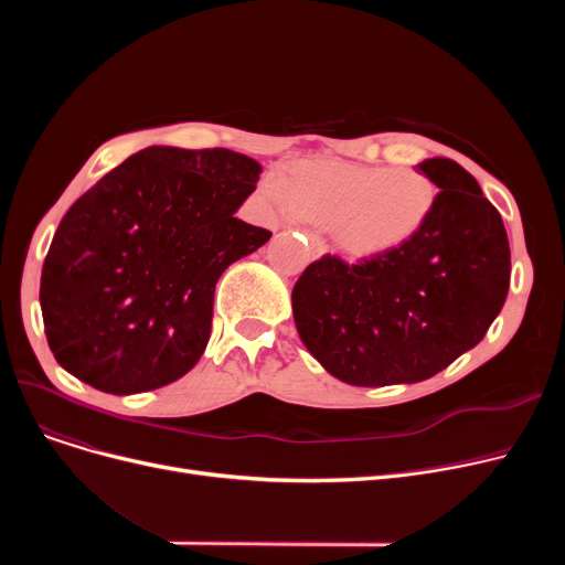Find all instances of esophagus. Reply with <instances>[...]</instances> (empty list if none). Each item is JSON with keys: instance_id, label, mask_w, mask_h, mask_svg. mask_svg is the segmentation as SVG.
Listing matches in <instances>:
<instances>
[{"instance_id": "34e87169", "label": "esophagus", "mask_w": 565, "mask_h": 565, "mask_svg": "<svg viewBox=\"0 0 565 565\" xmlns=\"http://www.w3.org/2000/svg\"><path fill=\"white\" fill-rule=\"evenodd\" d=\"M305 237H307V247H309V254L313 258H318L324 249H328V245H324L322 237L316 233V231H305Z\"/></svg>"}]
</instances>
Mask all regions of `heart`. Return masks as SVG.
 Masks as SVG:
<instances>
[{
  "label": "heart",
  "instance_id": "heart-1",
  "mask_svg": "<svg viewBox=\"0 0 565 565\" xmlns=\"http://www.w3.org/2000/svg\"><path fill=\"white\" fill-rule=\"evenodd\" d=\"M260 190L286 217L328 222L334 245L354 258L405 247L424 231L439 196L419 169L337 160H300L267 173Z\"/></svg>",
  "mask_w": 565,
  "mask_h": 565
}]
</instances>
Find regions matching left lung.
<instances>
[{
	"mask_svg": "<svg viewBox=\"0 0 565 565\" xmlns=\"http://www.w3.org/2000/svg\"><path fill=\"white\" fill-rule=\"evenodd\" d=\"M439 188L405 247L348 263L324 254L292 286L300 339L354 387L422 382L477 345L507 302L511 247L477 178L449 158L419 164Z\"/></svg>",
	"mask_w": 565,
	"mask_h": 565,
	"instance_id": "1",
	"label": "left lung"
}]
</instances>
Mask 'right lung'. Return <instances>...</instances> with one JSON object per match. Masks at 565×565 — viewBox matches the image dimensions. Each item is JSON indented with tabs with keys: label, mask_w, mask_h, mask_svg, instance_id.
<instances>
[{
	"label": "right lung",
	"mask_w": 565,
	"mask_h": 565,
	"mask_svg": "<svg viewBox=\"0 0 565 565\" xmlns=\"http://www.w3.org/2000/svg\"><path fill=\"white\" fill-rule=\"evenodd\" d=\"M258 173L228 148L148 146L86 190L41 273L54 360L116 396L183 377L211 339L217 279L273 235L233 215Z\"/></svg>",
	"instance_id": "obj_1"
}]
</instances>
